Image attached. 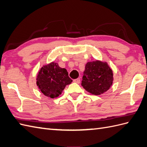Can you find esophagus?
<instances>
[{
    "instance_id": "obj_1",
    "label": "esophagus",
    "mask_w": 147,
    "mask_h": 147,
    "mask_svg": "<svg viewBox=\"0 0 147 147\" xmlns=\"http://www.w3.org/2000/svg\"><path fill=\"white\" fill-rule=\"evenodd\" d=\"M73 81H74V82H75V83H77V84L80 83V79L79 78H77V79H74Z\"/></svg>"
}]
</instances>
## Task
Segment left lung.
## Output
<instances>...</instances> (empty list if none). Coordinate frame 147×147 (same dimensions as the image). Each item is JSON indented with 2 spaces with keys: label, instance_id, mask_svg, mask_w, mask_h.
<instances>
[{
  "label": "left lung",
  "instance_id": "8db88e82",
  "mask_svg": "<svg viewBox=\"0 0 147 147\" xmlns=\"http://www.w3.org/2000/svg\"><path fill=\"white\" fill-rule=\"evenodd\" d=\"M113 80L112 70L108 64L96 60L85 65L82 85L90 94L98 95L109 90Z\"/></svg>",
  "mask_w": 147,
  "mask_h": 147
}]
</instances>
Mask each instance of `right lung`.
<instances>
[{
  "mask_svg": "<svg viewBox=\"0 0 147 147\" xmlns=\"http://www.w3.org/2000/svg\"><path fill=\"white\" fill-rule=\"evenodd\" d=\"M72 80L65 69L60 68L58 63L52 62L43 66L37 77V85L44 95L54 98L62 94L67 85Z\"/></svg>",
  "mask_w": 147,
  "mask_h": 147,
  "instance_id": "1",
  "label": "right lung"
}]
</instances>
